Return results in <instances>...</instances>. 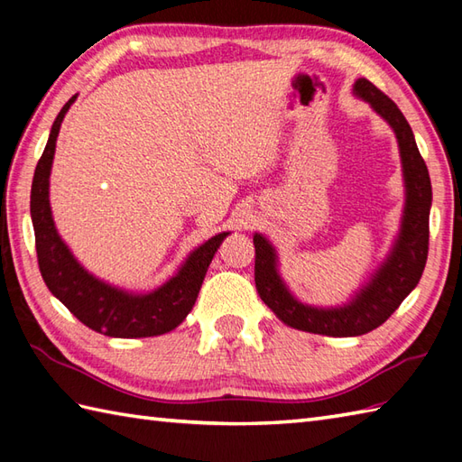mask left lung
Listing matches in <instances>:
<instances>
[{
    "instance_id": "obj_1",
    "label": "left lung",
    "mask_w": 462,
    "mask_h": 462,
    "mask_svg": "<svg viewBox=\"0 0 462 462\" xmlns=\"http://www.w3.org/2000/svg\"><path fill=\"white\" fill-rule=\"evenodd\" d=\"M353 91L393 126L401 161H403L407 186L405 216L397 244L387 262L373 276L369 286L363 288L347 306L329 310L311 308L300 303L283 286L276 270V252L268 240L260 234L254 236V246H256L254 280L262 301L290 328L331 337L363 336L385 323L423 276L429 254V212L433 190L413 131L399 106L371 81L357 79Z\"/></svg>"
}]
</instances>
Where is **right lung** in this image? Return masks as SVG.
Returning a JSON list of instances; mask_svg holds the SVG:
<instances>
[{"instance_id":"1","label":"right lung","mask_w":462,"mask_h":462,"mask_svg":"<svg viewBox=\"0 0 462 462\" xmlns=\"http://www.w3.org/2000/svg\"><path fill=\"white\" fill-rule=\"evenodd\" d=\"M77 95L59 111L45 151L35 166L32 184V222L35 230L37 263L49 291L93 331L109 337H152L172 331L189 316L202 286L210 262L228 232L204 242L186 260L174 278L144 296H133L93 278L59 238L51 206H49V174L55 154V141L61 121Z\"/></svg>"}]
</instances>
